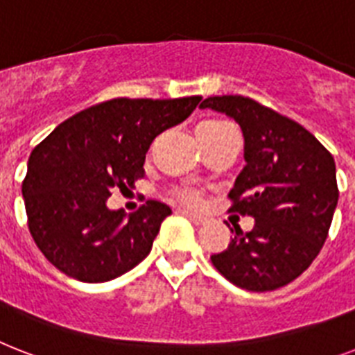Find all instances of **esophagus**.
Here are the masks:
<instances>
[{
  "label": "esophagus",
  "instance_id": "34e87169",
  "mask_svg": "<svg viewBox=\"0 0 355 355\" xmlns=\"http://www.w3.org/2000/svg\"><path fill=\"white\" fill-rule=\"evenodd\" d=\"M186 215L189 217V220H191L195 226H202V224H206L207 218L204 217V215H200V213H193V211H186Z\"/></svg>",
  "mask_w": 355,
  "mask_h": 355
}]
</instances>
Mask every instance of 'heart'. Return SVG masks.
Returning <instances> with one entry per match:
<instances>
[{
    "instance_id": "heart-1",
    "label": "heart",
    "mask_w": 355,
    "mask_h": 355,
    "mask_svg": "<svg viewBox=\"0 0 355 355\" xmlns=\"http://www.w3.org/2000/svg\"><path fill=\"white\" fill-rule=\"evenodd\" d=\"M230 128L227 123L224 122H217V120H209V122H202L200 125L197 128L195 135H213V132H218L223 131V129ZM177 197L184 202H197L198 200V191L197 189H193V187H180L177 189Z\"/></svg>"
}]
</instances>
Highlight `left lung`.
I'll list each match as a JSON object with an SVG mask.
<instances>
[{
  "label": "left lung",
  "instance_id": "left-lung-1",
  "mask_svg": "<svg viewBox=\"0 0 355 355\" xmlns=\"http://www.w3.org/2000/svg\"><path fill=\"white\" fill-rule=\"evenodd\" d=\"M233 118L246 166L235 178L232 211L255 218L235 227L213 266L235 286L270 292L297 279L321 252L336 211V162L312 132L252 98L211 96L200 103ZM233 232V230H232Z\"/></svg>",
  "mask_w": 355,
  "mask_h": 355
}]
</instances>
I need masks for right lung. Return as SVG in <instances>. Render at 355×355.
I'll return each instance as SVG.
<instances>
[{
    "mask_svg": "<svg viewBox=\"0 0 355 355\" xmlns=\"http://www.w3.org/2000/svg\"><path fill=\"white\" fill-rule=\"evenodd\" d=\"M202 98H114L60 123L31 153L21 191L34 243L51 264L82 282H105L151 252L171 207L148 200L129 217L109 209L112 187L144 177L146 153Z\"/></svg>",
    "mask_w": 355,
    "mask_h": 355,
    "instance_id": "1",
    "label": "right lung"
}]
</instances>
